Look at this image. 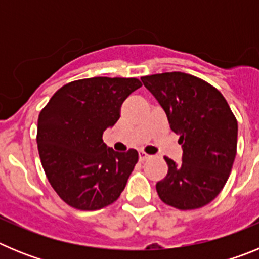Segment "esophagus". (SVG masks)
<instances>
[{
  "label": "esophagus",
  "mask_w": 259,
  "mask_h": 259,
  "mask_svg": "<svg viewBox=\"0 0 259 259\" xmlns=\"http://www.w3.org/2000/svg\"><path fill=\"white\" fill-rule=\"evenodd\" d=\"M150 158H152V155L146 154V153H144V152H140V153H139V159H140L141 162L148 161V159H150Z\"/></svg>",
  "instance_id": "1"
}]
</instances>
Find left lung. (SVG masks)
Returning <instances> with one entry per match:
<instances>
[{
    "instance_id": "obj_1",
    "label": "left lung",
    "mask_w": 259,
    "mask_h": 259,
    "mask_svg": "<svg viewBox=\"0 0 259 259\" xmlns=\"http://www.w3.org/2000/svg\"><path fill=\"white\" fill-rule=\"evenodd\" d=\"M141 81L179 135L180 163L164 157L166 178L155 188L162 201L179 210L211 202L230 176L236 157L237 120L218 89L184 72L143 76Z\"/></svg>"
}]
</instances>
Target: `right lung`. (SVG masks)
I'll use <instances>...</instances> for the list:
<instances>
[{"label":"right lung","mask_w":259,"mask_h":259,"mask_svg":"<svg viewBox=\"0 0 259 259\" xmlns=\"http://www.w3.org/2000/svg\"><path fill=\"white\" fill-rule=\"evenodd\" d=\"M141 87L135 77H89L58 89L41 110L37 148L53 189L70 206L98 210L118 200L139 161L135 149L115 152L102 134Z\"/></svg>","instance_id":"right-lung-1"}]
</instances>
